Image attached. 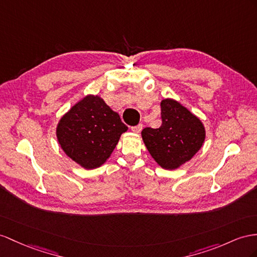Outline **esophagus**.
Wrapping results in <instances>:
<instances>
[{
  "label": "esophagus",
  "mask_w": 257,
  "mask_h": 257,
  "mask_svg": "<svg viewBox=\"0 0 257 257\" xmlns=\"http://www.w3.org/2000/svg\"><path fill=\"white\" fill-rule=\"evenodd\" d=\"M131 130H133L134 133H136V134H139V133H141V130H142V124H137V126L131 127Z\"/></svg>",
  "instance_id": "34e87169"
}]
</instances>
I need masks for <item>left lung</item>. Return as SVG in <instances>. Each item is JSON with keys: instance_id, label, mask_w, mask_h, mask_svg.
I'll return each mask as SVG.
<instances>
[{"instance_id": "left-lung-1", "label": "left lung", "mask_w": 257, "mask_h": 257, "mask_svg": "<svg viewBox=\"0 0 257 257\" xmlns=\"http://www.w3.org/2000/svg\"><path fill=\"white\" fill-rule=\"evenodd\" d=\"M160 128H144L142 139L153 159L165 169H176L190 161L205 140L201 120L172 98L161 102Z\"/></svg>"}]
</instances>
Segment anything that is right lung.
<instances>
[{
	"instance_id": "right-lung-1",
	"label": "right lung",
	"mask_w": 257,
	"mask_h": 257,
	"mask_svg": "<svg viewBox=\"0 0 257 257\" xmlns=\"http://www.w3.org/2000/svg\"><path fill=\"white\" fill-rule=\"evenodd\" d=\"M127 129L100 96L88 95L62 117L56 136L66 155L85 169H93L106 162Z\"/></svg>"
}]
</instances>
